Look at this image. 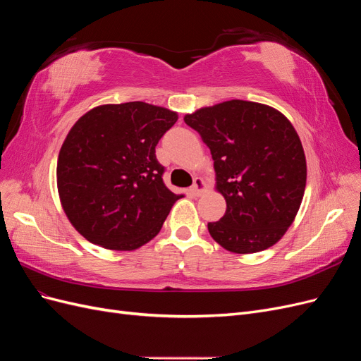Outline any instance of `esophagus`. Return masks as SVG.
<instances>
[{
    "instance_id": "obj_1",
    "label": "esophagus",
    "mask_w": 361,
    "mask_h": 361,
    "mask_svg": "<svg viewBox=\"0 0 361 361\" xmlns=\"http://www.w3.org/2000/svg\"><path fill=\"white\" fill-rule=\"evenodd\" d=\"M191 191L194 195H202L204 191H206V183L202 178H195L194 179V183L191 187Z\"/></svg>"
}]
</instances>
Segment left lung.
<instances>
[{
    "label": "left lung",
    "mask_w": 361,
    "mask_h": 361,
    "mask_svg": "<svg viewBox=\"0 0 361 361\" xmlns=\"http://www.w3.org/2000/svg\"><path fill=\"white\" fill-rule=\"evenodd\" d=\"M211 149L215 190L226 200L207 231L227 251L250 255L277 244L302 202L307 164L297 130L265 104L232 99L185 114Z\"/></svg>",
    "instance_id": "left-lung-1"
}]
</instances>
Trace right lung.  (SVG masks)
Segmentation results:
<instances>
[{
    "mask_svg": "<svg viewBox=\"0 0 361 361\" xmlns=\"http://www.w3.org/2000/svg\"><path fill=\"white\" fill-rule=\"evenodd\" d=\"M178 113L146 102L92 108L71 128L57 161L64 214L87 241L133 251L154 239L183 194L162 182L155 147Z\"/></svg>",
    "mask_w": 361,
    "mask_h": 361,
    "instance_id": "right-lung-1",
    "label": "right lung"
}]
</instances>
